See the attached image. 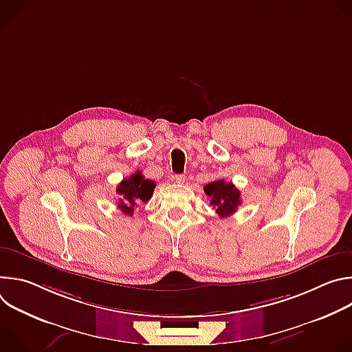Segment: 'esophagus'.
I'll return each mask as SVG.
<instances>
[{
    "label": "esophagus",
    "instance_id": "obj_1",
    "mask_svg": "<svg viewBox=\"0 0 352 352\" xmlns=\"http://www.w3.org/2000/svg\"><path fill=\"white\" fill-rule=\"evenodd\" d=\"M173 179H174V182H177V184H184V182H185V175H182V174H175V175L173 177Z\"/></svg>",
    "mask_w": 352,
    "mask_h": 352
}]
</instances>
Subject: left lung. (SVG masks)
Here are the masks:
<instances>
[{
	"label": "left lung",
	"mask_w": 352,
	"mask_h": 352,
	"mask_svg": "<svg viewBox=\"0 0 352 352\" xmlns=\"http://www.w3.org/2000/svg\"><path fill=\"white\" fill-rule=\"evenodd\" d=\"M204 189L205 193L210 197V205L216 209V213L220 217L234 214L241 205V192L232 182L217 179L208 184Z\"/></svg>",
	"instance_id": "8db88e82"
}]
</instances>
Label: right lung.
I'll return each instance as SVG.
<instances>
[{
	"label": "right lung",
	"instance_id": "obj_1",
	"mask_svg": "<svg viewBox=\"0 0 352 352\" xmlns=\"http://www.w3.org/2000/svg\"><path fill=\"white\" fill-rule=\"evenodd\" d=\"M156 188L155 181L146 179L140 171H136L129 178H125L117 186L118 197V209L125 216H132L135 208L139 204L148 202Z\"/></svg>",
	"mask_w": 352,
	"mask_h": 352
}]
</instances>
